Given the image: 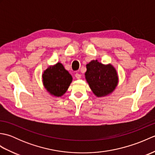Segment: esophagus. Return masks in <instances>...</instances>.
<instances>
[{
	"label": "esophagus",
	"instance_id": "1",
	"mask_svg": "<svg viewBox=\"0 0 155 155\" xmlns=\"http://www.w3.org/2000/svg\"><path fill=\"white\" fill-rule=\"evenodd\" d=\"M75 77L77 78V79H80V78H81V75L80 74L78 73H76L75 74Z\"/></svg>",
	"mask_w": 155,
	"mask_h": 155
}]
</instances>
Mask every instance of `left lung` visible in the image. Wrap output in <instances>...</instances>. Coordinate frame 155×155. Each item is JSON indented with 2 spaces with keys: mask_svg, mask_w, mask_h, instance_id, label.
I'll return each mask as SVG.
<instances>
[{
  "mask_svg": "<svg viewBox=\"0 0 155 155\" xmlns=\"http://www.w3.org/2000/svg\"><path fill=\"white\" fill-rule=\"evenodd\" d=\"M85 78L93 93L98 97L111 93L118 84L117 71L111 64L104 65L98 61L87 64Z\"/></svg>",
  "mask_w": 155,
  "mask_h": 155,
  "instance_id": "left-lung-1",
  "label": "left lung"
}]
</instances>
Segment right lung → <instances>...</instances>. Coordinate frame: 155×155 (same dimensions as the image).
I'll return each mask as SVG.
<instances>
[{"instance_id":"obj_1","label":"right lung","mask_w":155,"mask_h":155,"mask_svg":"<svg viewBox=\"0 0 155 155\" xmlns=\"http://www.w3.org/2000/svg\"><path fill=\"white\" fill-rule=\"evenodd\" d=\"M72 80V76L60 62L49 67L42 74L45 88L51 94L58 97L66 93Z\"/></svg>"}]
</instances>
